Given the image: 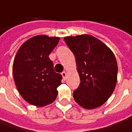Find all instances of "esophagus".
Masks as SVG:
<instances>
[{"instance_id": "34e87169", "label": "esophagus", "mask_w": 132, "mask_h": 132, "mask_svg": "<svg viewBox=\"0 0 132 132\" xmlns=\"http://www.w3.org/2000/svg\"><path fill=\"white\" fill-rule=\"evenodd\" d=\"M61 75H62V77H63V79L65 80L66 79V71H63V72H62L61 73Z\"/></svg>"}]
</instances>
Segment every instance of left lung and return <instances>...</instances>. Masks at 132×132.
I'll return each mask as SVG.
<instances>
[{
	"label": "left lung",
	"mask_w": 132,
	"mask_h": 132,
	"mask_svg": "<svg viewBox=\"0 0 132 132\" xmlns=\"http://www.w3.org/2000/svg\"><path fill=\"white\" fill-rule=\"evenodd\" d=\"M76 58L80 84L73 92L74 100L85 109L100 107L111 96L117 82L118 66L106 45L89 35L65 37Z\"/></svg>",
	"instance_id": "1"
}]
</instances>
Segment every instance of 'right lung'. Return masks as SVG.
Masks as SVG:
<instances>
[{"mask_svg": "<svg viewBox=\"0 0 132 132\" xmlns=\"http://www.w3.org/2000/svg\"><path fill=\"white\" fill-rule=\"evenodd\" d=\"M60 38L37 35L21 45L13 60V77L21 97L31 105L43 107L58 95L62 76L55 73L49 55Z\"/></svg>", "mask_w": 132, "mask_h": 132, "instance_id": "add662e5", "label": "right lung"}]
</instances>
